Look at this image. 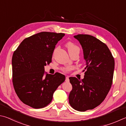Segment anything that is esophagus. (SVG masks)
I'll use <instances>...</instances> for the list:
<instances>
[{
    "mask_svg": "<svg viewBox=\"0 0 126 126\" xmlns=\"http://www.w3.org/2000/svg\"><path fill=\"white\" fill-rule=\"evenodd\" d=\"M69 81V77H67L65 78V81Z\"/></svg>",
    "mask_w": 126,
    "mask_h": 126,
    "instance_id": "esophagus-1",
    "label": "esophagus"
}]
</instances>
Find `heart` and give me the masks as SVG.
<instances>
[{
    "label": "heart",
    "instance_id": "1",
    "mask_svg": "<svg viewBox=\"0 0 126 126\" xmlns=\"http://www.w3.org/2000/svg\"><path fill=\"white\" fill-rule=\"evenodd\" d=\"M66 47L67 48L68 51L69 52V54L76 53V52H78V53H79L80 48L73 42H70V41L66 43ZM71 69H72V67L70 66H67V67L62 68V70L63 72H68V71L70 70Z\"/></svg>",
    "mask_w": 126,
    "mask_h": 126
}]
</instances>
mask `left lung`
Returning <instances> with one entry per match:
<instances>
[{
    "mask_svg": "<svg viewBox=\"0 0 126 126\" xmlns=\"http://www.w3.org/2000/svg\"><path fill=\"white\" fill-rule=\"evenodd\" d=\"M79 41L86 61L83 79L70 77L72 90L69 95L70 106L77 111L92 110L102 103L112 83L115 60L106 44L93 36L79 34Z\"/></svg>",
    "mask_w": 126,
    "mask_h": 126,
    "instance_id": "1",
    "label": "left lung"
}]
</instances>
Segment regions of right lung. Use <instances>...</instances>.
<instances>
[{"label":"right lung","mask_w":126,"mask_h":126,"mask_svg":"<svg viewBox=\"0 0 126 126\" xmlns=\"http://www.w3.org/2000/svg\"><path fill=\"white\" fill-rule=\"evenodd\" d=\"M64 33L42 32L26 38L12 57L13 83L20 100L34 109L47 106L54 91L64 81L65 75L45 73L52 62L56 45Z\"/></svg>","instance_id":"add662e5"}]
</instances>
